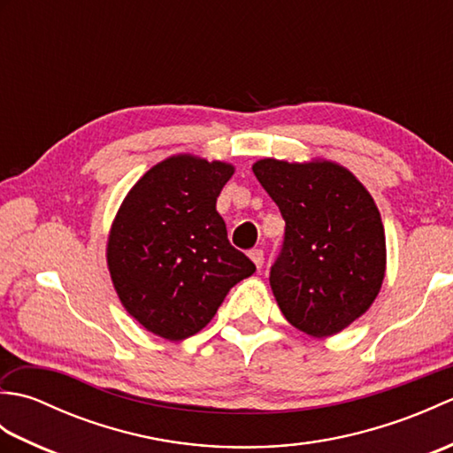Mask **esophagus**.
I'll list each match as a JSON object with an SVG mask.
<instances>
[{
  "instance_id": "obj_1",
  "label": "esophagus",
  "mask_w": 453,
  "mask_h": 453,
  "mask_svg": "<svg viewBox=\"0 0 453 453\" xmlns=\"http://www.w3.org/2000/svg\"><path fill=\"white\" fill-rule=\"evenodd\" d=\"M249 257H251V261L255 263L257 268H263V265H265V253H263V249H253V251L249 253Z\"/></svg>"
}]
</instances>
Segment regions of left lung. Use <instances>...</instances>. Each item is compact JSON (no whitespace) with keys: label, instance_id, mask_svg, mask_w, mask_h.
Segmentation results:
<instances>
[{"label":"left lung","instance_id":"obj_1","mask_svg":"<svg viewBox=\"0 0 453 453\" xmlns=\"http://www.w3.org/2000/svg\"><path fill=\"white\" fill-rule=\"evenodd\" d=\"M255 177L286 221L271 288L305 334L331 336L370 310L386 276V234L372 195L339 163L266 157Z\"/></svg>","mask_w":453,"mask_h":453}]
</instances>
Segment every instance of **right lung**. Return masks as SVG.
<instances>
[{"label": "right lung", "mask_w": 453, "mask_h": 453, "mask_svg": "<svg viewBox=\"0 0 453 453\" xmlns=\"http://www.w3.org/2000/svg\"><path fill=\"white\" fill-rule=\"evenodd\" d=\"M232 163L180 153L153 165L124 198L107 265L134 319L167 341L196 334L255 265L227 239L216 200Z\"/></svg>", "instance_id": "obj_1"}]
</instances>
